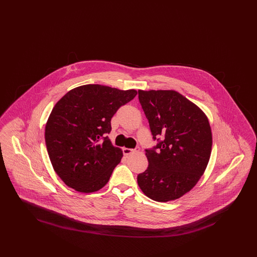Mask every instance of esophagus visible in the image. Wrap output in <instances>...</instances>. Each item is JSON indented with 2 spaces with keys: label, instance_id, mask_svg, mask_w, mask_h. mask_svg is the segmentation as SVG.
I'll use <instances>...</instances> for the list:
<instances>
[{
  "label": "esophagus",
  "instance_id": "34e87169",
  "mask_svg": "<svg viewBox=\"0 0 257 257\" xmlns=\"http://www.w3.org/2000/svg\"><path fill=\"white\" fill-rule=\"evenodd\" d=\"M137 151H140V147H137L135 149H132V148H123V154L124 155H130V154H132V153H134V152H137Z\"/></svg>",
  "mask_w": 257,
  "mask_h": 257
}]
</instances>
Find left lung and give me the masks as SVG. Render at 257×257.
Masks as SVG:
<instances>
[{"label": "left lung", "mask_w": 257, "mask_h": 257, "mask_svg": "<svg viewBox=\"0 0 257 257\" xmlns=\"http://www.w3.org/2000/svg\"><path fill=\"white\" fill-rule=\"evenodd\" d=\"M157 146L147 149V171L138 184L149 198L167 202L190 192L206 170L212 132L203 110L175 90H139ZM161 140H159V138Z\"/></svg>", "instance_id": "left-lung-1"}]
</instances>
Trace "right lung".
I'll return each mask as SVG.
<instances>
[{
	"label": "right lung",
	"mask_w": 257,
	"mask_h": 257,
	"mask_svg": "<svg viewBox=\"0 0 257 257\" xmlns=\"http://www.w3.org/2000/svg\"><path fill=\"white\" fill-rule=\"evenodd\" d=\"M137 90L85 85L57 102L45 127V143L54 171L81 193H93L108 183L120 163L122 150L107 137L110 119Z\"/></svg>",
	"instance_id": "obj_1"
}]
</instances>
